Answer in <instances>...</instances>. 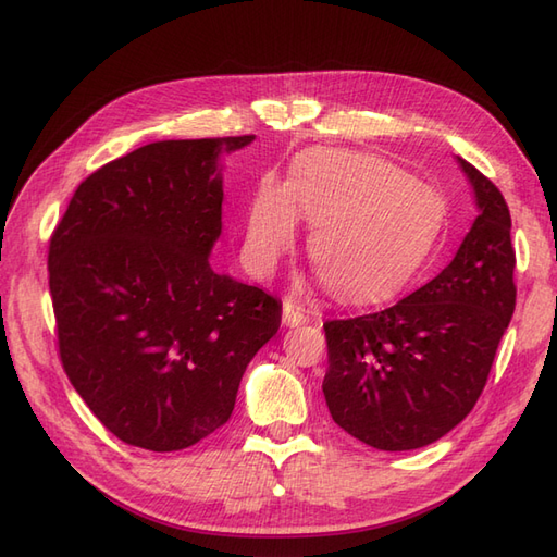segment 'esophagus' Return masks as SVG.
<instances>
[{
    "label": "esophagus",
    "instance_id": "obj_1",
    "mask_svg": "<svg viewBox=\"0 0 557 557\" xmlns=\"http://www.w3.org/2000/svg\"><path fill=\"white\" fill-rule=\"evenodd\" d=\"M305 321H309V317L302 305H297L293 300H283V323L295 329V325H302Z\"/></svg>",
    "mask_w": 557,
    "mask_h": 557
}]
</instances>
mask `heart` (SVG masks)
<instances>
[{"label":"heart","mask_w":557,"mask_h":557,"mask_svg":"<svg viewBox=\"0 0 557 557\" xmlns=\"http://www.w3.org/2000/svg\"><path fill=\"white\" fill-rule=\"evenodd\" d=\"M297 214L311 224L317 276L343 300H381L423 267L440 232V200L381 158L314 151L295 162L286 186L264 182L248 214L246 260L271 274L297 236Z\"/></svg>","instance_id":"obj_1"}]
</instances>
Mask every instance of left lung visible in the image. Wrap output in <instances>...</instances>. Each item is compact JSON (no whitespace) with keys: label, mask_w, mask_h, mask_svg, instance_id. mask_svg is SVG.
Masks as SVG:
<instances>
[{"label":"left lung","mask_w":557,"mask_h":557,"mask_svg":"<svg viewBox=\"0 0 557 557\" xmlns=\"http://www.w3.org/2000/svg\"><path fill=\"white\" fill-rule=\"evenodd\" d=\"M458 165L480 214L454 260L397 305L323 323L329 411L381 451L428 446L472 411L515 311L508 206L480 170Z\"/></svg>","instance_id":"8db88e82"}]
</instances>
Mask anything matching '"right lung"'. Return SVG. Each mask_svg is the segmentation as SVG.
<instances>
[{
    "mask_svg": "<svg viewBox=\"0 0 557 557\" xmlns=\"http://www.w3.org/2000/svg\"><path fill=\"white\" fill-rule=\"evenodd\" d=\"M248 137L156 141L77 186L49 243L63 369L125 444L180 451L234 411L281 300L210 267L222 153Z\"/></svg>",
    "mask_w": 557,
    "mask_h": 557,
    "instance_id": "add662e5",
    "label": "right lung"
}]
</instances>
